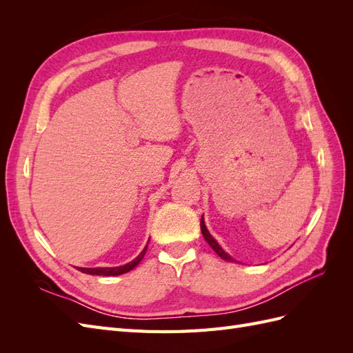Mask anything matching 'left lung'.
<instances>
[{
	"label": "left lung",
	"instance_id": "left-lung-1",
	"mask_svg": "<svg viewBox=\"0 0 353 353\" xmlns=\"http://www.w3.org/2000/svg\"><path fill=\"white\" fill-rule=\"evenodd\" d=\"M200 228H201V234H203V237H205V240L209 243V245L210 248L216 252V254L219 256V258H222V259H225V261H228V262H236L234 261L231 256L228 254V253H225L223 252V249L221 248V245L218 244V241L213 239L212 236H210V232L208 231V228H206V225H205V221H203V216H201V221H200Z\"/></svg>",
	"mask_w": 353,
	"mask_h": 353
}]
</instances>
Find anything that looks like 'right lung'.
I'll return each mask as SVG.
<instances>
[{
  "mask_svg": "<svg viewBox=\"0 0 353 353\" xmlns=\"http://www.w3.org/2000/svg\"><path fill=\"white\" fill-rule=\"evenodd\" d=\"M147 250V245L144 248V250L137 256V258L131 262H128L126 265L122 266H114V268H77L78 271L83 272V274H90V275H104V276H112V275H121L125 272H130L131 270H134L135 266L141 262V259L144 258Z\"/></svg>",
  "mask_w": 353,
  "mask_h": 353,
  "instance_id": "obj_1",
  "label": "right lung"
}]
</instances>
